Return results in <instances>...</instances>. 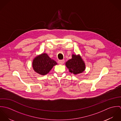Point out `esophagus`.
<instances>
[{"label": "esophagus", "instance_id": "34e87169", "mask_svg": "<svg viewBox=\"0 0 121 121\" xmlns=\"http://www.w3.org/2000/svg\"><path fill=\"white\" fill-rule=\"evenodd\" d=\"M58 63L59 64H60V65H63L64 63V60H59L58 61Z\"/></svg>", "mask_w": 121, "mask_h": 121}]
</instances>
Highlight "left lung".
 Returning <instances> with one entry per match:
<instances>
[{
	"instance_id": "8db88e82",
	"label": "left lung",
	"mask_w": 121,
	"mask_h": 121,
	"mask_svg": "<svg viewBox=\"0 0 121 121\" xmlns=\"http://www.w3.org/2000/svg\"><path fill=\"white\" fill-rule=\"evenodd\" d=\"M72 59L66 63L69 72L74 74L82 73L85 69V64L80 55L72 54Z\"/></svg>"
}]
</instances>
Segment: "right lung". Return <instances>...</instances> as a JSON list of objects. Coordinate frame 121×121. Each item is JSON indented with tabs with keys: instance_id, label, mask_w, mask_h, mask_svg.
Here are the masks:
<instances>
[{
	"instance_id": "obj_1",
	"label": "right lung",
	"mask_w": 121,
	"mask_h": 121,
	"mask_svg": "<svg viewBox=\"0 0 121 121\" xmlns=\"http://www.w3.org/2000/svg\"><path fill=\"white\" fill-rule=\"evenodd\" d=\"M57 64L55 60L51 59L47 53H44L35 58L32 65L36 73L44 75L48 73L52 67Z\"/></svg>"
}]
</instances>
